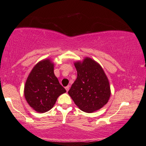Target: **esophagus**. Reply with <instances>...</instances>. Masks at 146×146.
<instances>
[{"label":"esophagus","mask_w":146,"mask_h":146,"mask_svg":"<svg viewBox=\"0 0 146 146\" xmlns=\"http://www.w3.org/2000/svg\"><path fill=\"white\" fill-rule=\"evenodd\" d=\"M69 88H70V86H69V85L67 86V87H65V90H66L67 92H68V91L69 90Z\"/></svg>","instance_id":"1"}]
</instances>
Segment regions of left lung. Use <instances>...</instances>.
Segmentation results:
<instances>
[{"label": "left lung", "instance_id": "8db88e82", "mask_svg": "<svg viewBox=\"0 0 146 146\" xmlns=\"http://www.w3.org/2000/svg\"><path fill=\"white\" fill-rule=\"evenodd\" d=\"M77 77L68 94L82 111L91 113L105 105L110 96L109 81L101 66L89 57L75 63Z\"/></svg>", "mask_w": 146, "mask_h": 146}]
</instances>
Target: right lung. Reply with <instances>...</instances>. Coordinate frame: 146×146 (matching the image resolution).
I'll return each instance as SVG.
<instances>
[{
    "label": "right lung",
    "mask_w": 146,
    "mask_h": 146,
    "mask_svg": "<svg viewBox=\"0 0 146 146\" xmlns=\"http://www.w3.org/2000/svg\"><path fill=\"white\" fill-rule=\"evenodd\" d=\"M50 59L40 61L29 74L24 86V96L33 109L40 113L52 109L61 94L66 92L53 72Z\"/></svg>",
    "instance_id": "add662e5"
}]
</instances>
